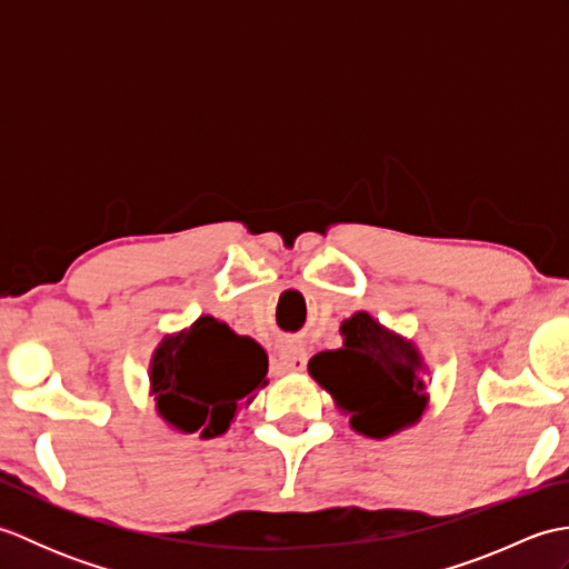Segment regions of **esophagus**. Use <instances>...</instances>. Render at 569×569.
<instances>
[{
  "label": "esophagus",
  "mask_w": 569,
  "mask_h": 569,
  "mask_svg": "<svg viewBox=\"0 0 569 569\" xmlns=\"http://www.w3.org/2000/svg\"><path fill=\"white\" fill-rule=\"evenodd\" d=\"M306 349L298 347L293 342H288L281 347V352H278V359H276V367L281 371H303L306 369Z\"/></svg>",
  "instance_id": "34e87169"
}]
</instances>
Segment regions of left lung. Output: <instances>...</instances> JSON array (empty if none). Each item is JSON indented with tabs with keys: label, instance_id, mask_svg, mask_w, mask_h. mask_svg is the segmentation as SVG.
<instances>
[{
	"label": "left lung",
	"instance_id": "8db88e82",
	"mask_svg": "<svg viewBox=\"0 0 569 569\" xmlns=\"http://www.w3.org/2000/svg\"><path fill=\"white\" fill-rule=\"evenodd\" d=\"M342 335L345 347L310 359V377L352 416L349 422L357 432L389 438L413 426L428 401L418 349L381 328L369 312H355L345 320Z\"/></svg>",
	"mask_w": 569,
	"mask_h": 569
}]
</instances>
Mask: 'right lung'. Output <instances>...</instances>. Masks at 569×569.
Listing matches in <instances>:
<instances>
[{"mask_svg": "<svg viewBox=\"0 0 569 569\" xmlns=\"http://www.w3.org/2000/svg\"><path fill=\"white\" fill-rule=\"evenodd\" d=\"M266 371L269 357L251 337L204 316L156 349L151 393L173 428L214 438L229 428L237 406L266 383Z\"/></svg>", "mask_w": 569, "mask_h": 569, "instance_id": "add662e5", "label": "right lung"}]
</instances>
